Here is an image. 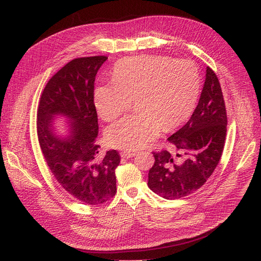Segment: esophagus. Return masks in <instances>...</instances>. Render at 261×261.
Segmentation results:
<instances>
[{
  "label": "esophagus",
  "mask_w": 261,
  "mask_h": 261,
  "mask_svg": "<svg viewBox=\"0 0 261 261\" xmlns=\"http://www.w3.org/2000/svg\"><path fill=\"white\" fill-rule=\"evenodd\" d=\"M136 155V152L134 151H122L121 152V156L125 158V159H129V158H133Z\"/></svg>",
  "instance_id": "obj_1"
}]
</instances>
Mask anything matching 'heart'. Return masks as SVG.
I'll return each instance as SVG.
<instances>
[{"mask_svg":"<svg viewBox=\"0 0 261 261\" xmlns=\"http://www.w3.org/2000/svg\"><path fill=\"white\" fill-rule=\"evenodd\" d=\"M111 84L98 86L93 100L102 120L111 122L128 110L137 113L108 127L106 139L116 149L134 151L191 115L200 90L199 70L192 61L138 55L118 61Z\"/></svg>","mask_w":261,"mask_h":261,"instance_id":"obj_1","label":"heart"}]
</instances>
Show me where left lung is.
<instances>
[{"instance_id":"obj_1","label":"left lung","mask_w":261,"mask_h":261,"mask_svg":"<svg viewBox=\"0 0 261 261\" xmlns=\"http://www.w3.org/2000/svg\"><path fill=\"white\" fill-rule=\"evenodd\" d=\"M227 117L222 90L216 73L206 69V80L189 121L168 138L174 154L153 152L154 164L148 173V186L165 199H178L206 183L222 155Z\"/></svg>"}]
</instances>
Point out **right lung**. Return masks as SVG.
<instances>
[{
    "instance_id": "add662e5",
    "label": "right lung",
    "mask_w": 261,
    "mask_h": 261,
    "mask_svg": "<svg viewBox=\"0 0 261 261\" xmlns=\"http://www.w3.org/2000/svg\"><path fill=\"white\" fill-rule=\"evenodd\" d=\"M107 57L80 58L52 76L37 112V134L44 159L58 183L74 198L97 206L115 196L116 150L99 154L94 80ZM59 116L69 121L65 137L54 127Z\"/></svg>"
}]
</instances>
